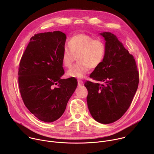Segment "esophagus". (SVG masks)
Wrapping results in <instances>:
<instances>
[{
  "label": "esophagus",
  "mask_w": 154,
  "mask_h": 154,
  "mask_svg": "<svg viewBox=\"0 0 154 154\" xmlns=\"http://www.w3.org/2000/svg\"><path fill=\"white\" fill-rule=\"evenodd\" d=\"M83 82L82 80L79 79L78 80V85L79 86H82V85H83Z\"/></svg>",
  "instance_id": "obj_1"
}]
</instances>
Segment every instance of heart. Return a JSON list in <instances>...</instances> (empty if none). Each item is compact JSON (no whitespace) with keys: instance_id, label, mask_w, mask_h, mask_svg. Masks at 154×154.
Listing matches in <instances>:
<instances>
[{"instance_id":"obj_1","label":"heart","mask_w":154,"mask_h":154,"mask_svg":"<svg viewBox=\"0 0 154 154\" xmlns=\"http://www.w3.org/2000/svg\"><path fill=\"white\" fill-rule=\"evenodd\" d=\"M106 45L102 39H94L85 33H77L69 40L68 46H65L62 53V63L70 68L76 57L78 62L68 71L70 77L82 78L91 68L100 66L106 55Z\"/></svg>"}]
</instances>
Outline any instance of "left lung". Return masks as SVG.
Wrapping results in <instances>:
<instances>
[{
    "label": "left lung",
    "instance_id": "left-lung-1",
    "mask_svg": "<svg viewBox=\"0 0 154 154\" xmlns=\"http://www.w3.org/2000/svg\"><path fill=\"white\" fill-rule=\"evenodd\" d=\"M106 41L103 61L90 77L103 84L86 81V101L93 118L102 124L120 119L130 107L139 83V72L134 56L117 37L109 32L100 33Z\"/></svg>",
    "mask_w": 154,
    "mask_h": 154
}]
</instances>
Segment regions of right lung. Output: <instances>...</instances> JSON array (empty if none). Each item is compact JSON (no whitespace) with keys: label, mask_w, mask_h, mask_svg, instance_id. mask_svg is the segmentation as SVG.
Masks as SVG:
<instances>
[{"label":"right lung","mask_w":154,"mask_h":154,"mask_svg":"<svg viewBox=\"0 0 154 154\" xmlns=\"http://www.w3.org/2000/svg\"><path fill=\"white\" fill-rule=\"evenodd\" d=\"M66 39V35L60 31L35 34L19 64L22 99L35 117L45 122L62 116L77 86L74 77L61 79L64 73L62 53Z\"/></svg>","instance_id":"obj_1"}]
</instances>
